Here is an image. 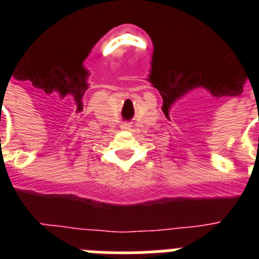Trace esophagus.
Listing matches in <instances>:
<instances>
[{
	"label": "esophagus",
	"instance_id": "obj_1",
	"mask_svg": "<svg viewBox=\"0 0 259 259\" xmlns=\"http://www.w3.org/2000/svg\"><path fill=\"white\" fill-rule=\"evenodd\" d=\"M131 127L132 125L130 124V123H123V124L120 125V128H122L123 131H130V130H131Z\"/></svg>",
	"mask_w": 259,
	"mask_h": 259
}]
</instances>
